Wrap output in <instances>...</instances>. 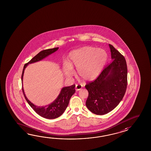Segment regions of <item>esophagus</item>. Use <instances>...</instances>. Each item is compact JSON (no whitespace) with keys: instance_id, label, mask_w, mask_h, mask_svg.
Returning <instances> with one entry per match:
<instances>
[{"instance_id":"1","label":"esophagus","mask_w":151,"mask_h":151,"mask_svg":"<svg viewBox=\"0 0 151 151\" xmlns=\"http://www.w3.org/2000/svg\"><path fill=\"white\" fill-rule=\"evenodd\" d=\"M75 88H76V91H79V90H81L82 88V86L80 85H76Z\"/></svg>"}]
</instances>
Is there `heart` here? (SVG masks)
I'll return each mask as SVG.
<instances>
[{"label": "heart", "mask_w": 151, "mask_h": 151, "mask_svg": "<svg viewBox=\"0 0 151 151\" xmlns=\"http://www.w3.org/2000/svg\"><path fill=\"white\" fill-rule=\"evenodd\" d=\"M69 62L63 65V71L68 77L74 75L73 67L77 68V74L83 81L96 79L103 71L107 60L105 50L92 46H84L71 52Z\"/></svg>", "instance_id": "obj_1"}]
</instances>
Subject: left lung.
<instances>
[{
    "label": "left lung",
    "instance_id": "left-lung-1",
    "mask_svg": "<svg viewBox=\"0 0 151 151\" xmlns=\"http://www.w3.org/2000/svg\"><path fill=\"white\" fill-rule=\"evenodd\" d=\"M112 63L93 82L86 84L88 92L87 109L97 115H104L114 109L125 95L127 84V68L124 57L109 44Z\"/></svg>",
    "mask_w": 151,
    "mask_h": 151
}]
</instances>
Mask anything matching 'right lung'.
Returning a JSON list of instances; mask_svg holds the SVG:
<instances>
[{
  "label": "right lung",
  "mask_w": 151,
  "mask_h": 151,
  "mask_svg": "<svg viewBox=\"0 0 151 151\" xmlns=\"http://www.w3.org/2000/svg\"><path fill=\"white\" fill-rule=\"evenodd\" d=\"M58 48L59 47H55L42 51L32 58V59L27 64H25L22 75V84L24 71L28 65L42 60L43 59L48 57L49 55H51L53 53L57 51ZM74 88L75 85H72L70 86L64 87L62 88L61 91L57 96V98L52 103L46 106H38L31 103L27 98L24 92L23 86L22 85L23 94L24 95L26 100L29 104V105L31 106L35 112L38 114L39 116L48 119L57 118L62 115L63 113L64 112L69 104L71 96H72V95L76 92V90Z\"/></svg>",
  "instance_id": "right-lung-1"
}]
</instances>
